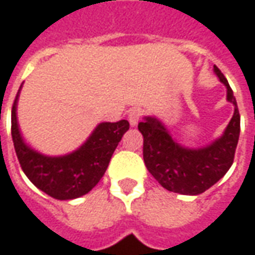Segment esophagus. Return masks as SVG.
<instances>
[{
    "mask_svg": "<svg viewBox=\"0 0 255 255\" xmlns=\"http://www.w3.org/2000/svg\"><path fill=\"white\" fill-rule=\"evenodd\" d=\"M140 116H142V110L138 109V108L129 110V113H128V122L131 124V127L138 126V123H139L140 120Z\"/></svg>",
    "mask_w": 255,
    "mask_h": 255,
    "instance_id": "34e87169",
    "label": "esophagus"
}]
</instances>
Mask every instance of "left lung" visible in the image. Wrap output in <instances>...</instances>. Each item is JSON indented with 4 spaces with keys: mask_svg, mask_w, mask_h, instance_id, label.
Returning a JSON list of instances; mask_svg holds the SVG:
<instances>
[{
    "mask_svg": "<svg viewBox=\"0 0 255 255\" xmlns=\"http://www.w3.org/2000/svg\"><path fill=\"white\" fill-rule=\"evenodd\" d=\"M214 73L227 87V101L235 106L232 119L221 136L202 147H188L172 138L156 117L145 116L138 124L143 135V161L163 188L179 195L196 196L220 181L231 168L240 133V115L228 80L214 66Z\"/></svg>",
    "mask_w": 255,
    "mask_h": 255,
    "instance_id": "obj_1",
    "label": "left lung"
}]
</instances>
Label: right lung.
<instances>
[{"mask_svg":"<svg viewBox=\"0 0 255 255\" xmlns=\"http://www.w3.org/2000/svg\"><path fill=\"white\" fill-rule=\"evenodd\" d=\"M12 106V140L16 156L26 177L48 196L58 200H72L87 195L110 163L129 123H99L88 139L73 152L63 156H48L33 149L23 139L17 123V99Z\"/></svg>","mask_w":255,"mask_h":255,"instance_id":"add662e5","label":"right lung"}]
</instances>
